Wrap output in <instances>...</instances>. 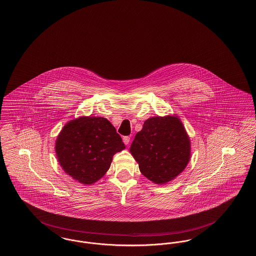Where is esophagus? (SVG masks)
I'll return each instance as SVG.
<instances>
[{
  "mask_svg": "<svg viewBox=\"0 0 256 256\" xmlns=\"http://www.w3.org/2000/svg\"><path fill=\"white\" fill-rule=\"evenodd\" d=\"M130 141V138L128 136H124V137L123 142L124 143V144H128Z\"/></svg>",
  "mask_w": 256,
  "mask_h": 256,
  "instance_id": "1",
  "label": "esophagus"
}]
</instances>
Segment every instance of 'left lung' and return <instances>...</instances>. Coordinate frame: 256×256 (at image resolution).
<instances>
[{"label": "left lung", "instance_id": "1", "mask_svg": "<svg viewBox=\"0 0 256 256\" xmlns=\"http://www.w3.org/2000/svg\"><path fill=\"white\" fill-rule=\"evenodd\" d=\"M140 172L155 184L174 180L190 158V140L176 116L152 117L144 123L130 148Z\"/></svg>", "mask_w": 256, "mask_h": 256}]
</instances>
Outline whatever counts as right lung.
Masks as SVG:
<instances>
[{
  "mask_svg": "<svg viewBox=\"0 0 256 256\" xmlns=\"http://www.w3.org/2000/svg\"><path fill=\"white\" fill-rule=\"evenodd\" d=\"M126 148L121 136L102 117H79L66 124L55 143L64 172L79 183L92 184L108 170L113 155Z\"/></svg>",
  "mask_w": 256,
  "mask_h": 256,
  "instance_id": "1",
  "label": "right lung"
}]
</instances>
